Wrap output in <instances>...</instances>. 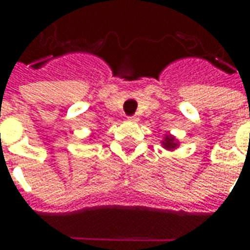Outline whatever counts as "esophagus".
I'll use <instances>...</instances> for the list:
<instances>
[{"mask_svg": "<svg viewBox=\"0 0 250 250\" xmlns=\"http://www.w3.org/2000/svg\"><path fill=\"white\" fill-rule=\"evenodd\" d=\"M127 119L130 120V122H138V116H135V115H132V116H128V118H127Z\"/></svg>", "mask_w": 250, "mask_h": 250, "instance_id": "obj_1", "label": "esophagus"}]
</instances>
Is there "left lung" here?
<instances>
[{"instance_id": "8db88e82", "label": "left lung", "mask_w": 250, "mask_h": 250, "mask_svg": "<svg viewBox=\"0 0 250 250\" xmlns=\"http://www.w3.org/2000/svg\"><path fill=\"white\" fill-rule=\"evenodd\" d=\"M163 146L166 147V148H168V150H171V148H175L177 147V143H175V141H174L173 136H166V139H165V142H163Z\"/></svg>"}]
</instances>
